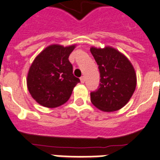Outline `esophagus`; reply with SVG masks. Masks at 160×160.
<instances>
[{
	"label": "esophagus",
	"instance_id": "1",
	"mask_svg": "<svg viewBox=\"0 0 160 160\" xmlns=\"http://www.w3.org/2000/svg\"><path fill=\"white\" fill-rule=\"evenodd\" d=\"M80 81H81L82 83L85 82V77H84V76H82V77L80 78Z\"/></svg>",
	"mask_w": 160,
	"mask_h": 160
}]
</instances>
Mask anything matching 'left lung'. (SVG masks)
Listing matches in <instances>:
<instances>
[{
	"label": "left lung",
	"instance_id": "left-lung-1",
	"mask_svg": "<svg viewBox=\"0 0 160 160\" xmlns=\"http://www.w3.org/2000/svg\"><path fill=\"white\" fill-rule=\"evenodd\" d=\"M100 72V84L90 93L91 102L102 111H118L129 102L136 87V74L125 55L110 46L90 48Z\"/></svg>",
	"mask_w": 160,
	"mask_h": 160
}]
</instances>
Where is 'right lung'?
Wrapping results in <instances>:
<instances>
[{
    "label": "right lung",
    "mask_w": 160,
    "mask_h": 160,
    "mask_svg": "<svg viewBox=\"0 0 160 160\" xmlns=\"http://www.w3.org/2000/svg\"><path fill=\"white\" fill-rule=\"evenodd\" d=\"M75 45L64 47L51 45L33 60L27 76V87L32 98L43 107L54 108L69 100L80 82L73 73L69 56Z\"/></svg>",
    "instance_id": "right-lung-1"
}]
</instances>
